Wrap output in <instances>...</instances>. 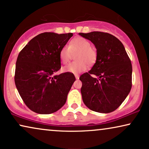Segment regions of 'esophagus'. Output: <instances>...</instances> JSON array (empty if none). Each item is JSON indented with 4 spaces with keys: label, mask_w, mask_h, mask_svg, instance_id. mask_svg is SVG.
<instances>
[{
    "label": "esophagus",
    "mask_w": 149,
    "mask_h": 149,
    "mask_svg": "<svg viewBox=\"0 0 149 149\" xmlns=\"http://www.w3.org/2000/svg\"><path fill=\"white\" fill-rule=\"evenodd\" d=\"M75 77H76V78L77 79V80H78L79 78H80V76H79L78 75H75Z\"/></svg>",
    "instance_id": "34e87169"
}]
</instances>
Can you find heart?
Listing matches in <instances>:
<instances>
[{
  "label": "heart",
  "mask_w": 149,
  "mask_h": 149,
  "mask_svg": "<svg viewBox=\"0 0 149 149\" xmlns=\"http://www.w3.org/2000/svg\"><path fill=\"white\" fill-rule=\"evenodd\" d=\"M76 54V62H73L63 68L64 72L78 74L84 71L88 65H92L96 61L97 51L91 46V43L87 39L81 37L73 39L69 44V47L64 46L61 49L59 57L61 63L67 64L70 61L71 53Z\"/></svg>",
  "instance_id": "b5f03b06"
}]
</instances>
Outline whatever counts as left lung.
<instances>
[{
    "instance_id": "obj_1",
    "label": "left lung",
    "mask_w": 149,
    "mask_h": 149,
    "mask_svg": "<svg viewBox=\"0 0 149 149\" xmlns=\"http://www.w3.org/2000/svg\"><path fill=\"white\" fill-rule=\"evenodd\" d=\"M79 35L90 40L97 49L96 63L80 77L83 102L95 112H112L121 105L132 88L130 59L123 43L112 35L99 31Z\"/></svg>"
}]
</instances>
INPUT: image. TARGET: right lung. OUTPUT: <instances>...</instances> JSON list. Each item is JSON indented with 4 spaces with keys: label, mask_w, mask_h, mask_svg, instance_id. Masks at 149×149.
Here are the masks:
<instances>
[{
    "label": "right lung",
    "mask_w": 149,
    "mask_h": 149,
    "mask_svg": "<svg viewBox=\"0 0 149 149\" xmlns=\"http://www.w3.org/2000/svg\"><path fill=\"white\" fill-rule=\"evenodd\" d=\"M73 33H41L20 51L15 71V84L30 110L41 114L56 112L64 106L76 78L71 73L54 76L61 67V49Z\"/></svg>",
    "instance_id": "add662e5"
}]
</instances>
